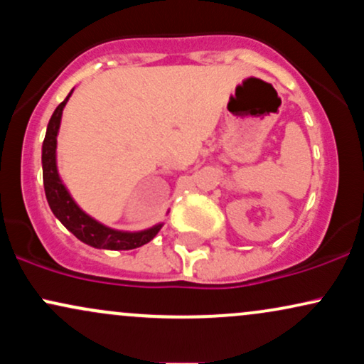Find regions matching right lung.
Wrapping results in <instances>:
<instances>
[{
	"label": "right lung",
	"mask_w": 364,
	"mask_h": 364,
	"mask_svg": "<svg viewBox=\"0 0 364 364\" xmlns=\"http://www.w3.org/2000/svg\"><path fill=\"white\" fill-rule=\"evenodd\" d=\"M73 90L66 95V99L53 112L51 119L46 129V136L43 141V179L44 191L48 198L49 208L53 210L54 217L68 229L75 237L82 243L92 246L97 250H133L147 245L157 236L164 223H159L152 228L144 229V231H119L112 229L109 225L99 223L94 217L83 212L78 203L75 202L73 196L70 195L68 188L65 186L58 171V133H60L61 116L66 102L72 97Z\"/></svg>",
	"instance_id": "add662e5"
}]
</instances>
